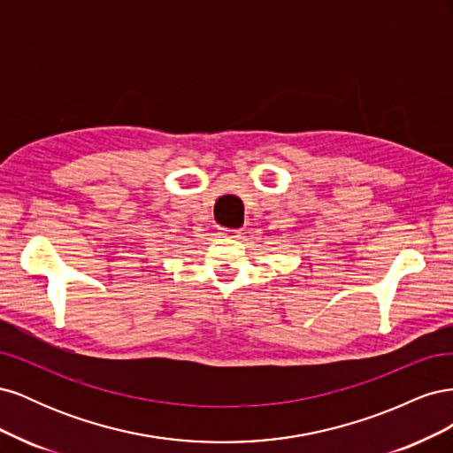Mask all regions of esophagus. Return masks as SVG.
<instances>
[{
  "label": "esophagus",
  "instance_id": "obj_1",
  "mask_svg": "<svg viewBox=\"0 0 453 453\" xmlns=\"http://www.w3.org/2000/svg\"><path fill=\"white\" fill-rule=\"evenodd\" d=\"M240 234H242V230H238V228H221L223 238H238Z\"/></svg>",
  "mask_w": 453,
  "mask_h": 453
}]
</instances>
